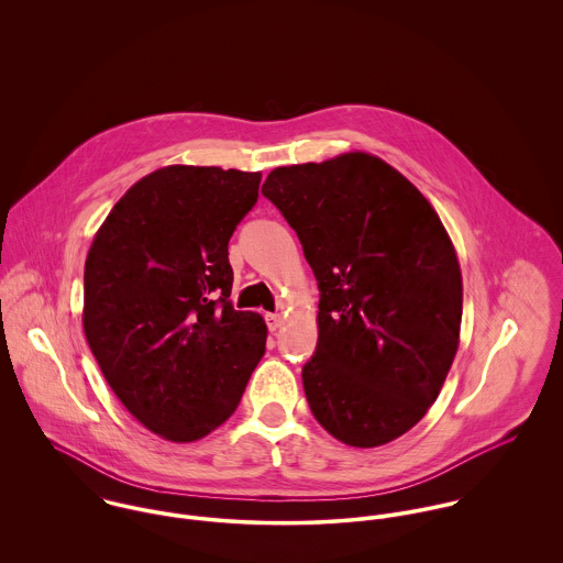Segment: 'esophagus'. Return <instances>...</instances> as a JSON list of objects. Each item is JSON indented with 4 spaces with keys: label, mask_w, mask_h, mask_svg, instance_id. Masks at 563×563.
Wrapping results in <instances>:
<instances>
[{
    "label": "esophagus",
    "mask_w": 563,
    "mask_h": 563,
    "mask_svg": "<svg viewBox=\"0 0 563 563\" xmlns=\"http://www.w3.org/2000/svg\"><path fill=\"white\" fill-rule=\"evenodd\" d=\"M282 317L279 314H266V324L271 331H277L282 327Z\"/></svg>",
    "instance_id": "obj_1"
}]
</instances>
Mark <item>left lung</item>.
<instances>
[{
	"mask_svg": "<svg viewBox=\"0 0 563 563\" xmlns=\"http://www.w3.org/2000/svg\"><path fill=\"white\" fill-rule=\"evenodd\" d=\"M262 195L319 282V344L303 366L314 418L373 449L438 399L460 346L462 268L438 212L388 162L349 152L277 166Z\"/></svg>",
	"mask_w": 563,
	"mask_h": 563,
	"instance_id": "left-lung-1",
	"label": "left lung"
}]
</instances>
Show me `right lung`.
Wrapping results in <instances>:
<instances>
[{
    "mask_svg": "<svg viewBox=\"0 0 563 563\" xmlns=\"http://www.w3.org/2000/svg\"><path fill=\"white\" fill-rule=\"evenodd\" d=\"M262 173L170 164L139 179L97 230L81 324L117 399L168 442H195L239 407L266 322L234 310L228 242Z\"/></svg>",
    "mask_w": 563,
    "mask_h": 563,
    "instance_id": "1",
    "label": "right lung"
}]
</instances>
